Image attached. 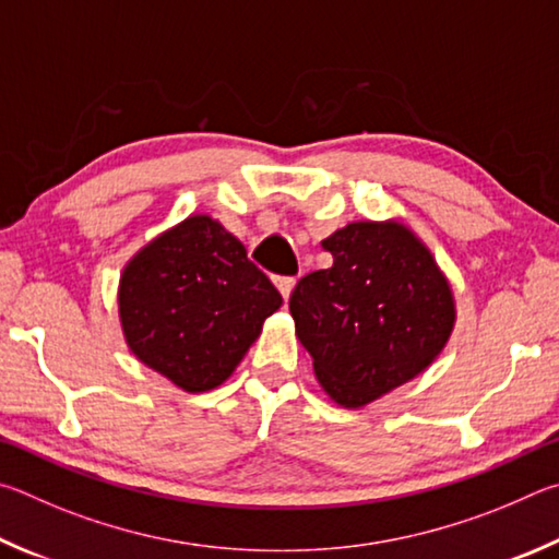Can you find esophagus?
<instances>
[{"instance_id": "obj_1", "label": "esophagus", "mask_w": 559, "mask_h": 559, "mask_svg": "<svg viewBox=\"0 0 559 559\" xmlns=\"http://www.w3.org/2000/svg\"><path fill=\"white\" fill-rule=\"evenodd\" d=\"M274 285H277L282 299L287 301L289 295H292V289H295V285H297V280L295 277H277V280H274Z\"/></svg>"}]
</instances>
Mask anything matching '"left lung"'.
Listing matches in <instances>:
<instances>
[{"mask_svg":"<svg viewBox=\"0 0 559 559\" xmlns=\"http://www.w3.org/2000/svg\"><path fill=\"white\" fill-rule=\"evenodd\" d=\"M329 270L289 297L297 338L336 405L356 409L435 364L454 331L456 307L432 252L397 221H358L321 240Z\"/></svg>","mask_w":559,"mask_h":559,"instance_id":"1","label":"left lung"}]
</instances>
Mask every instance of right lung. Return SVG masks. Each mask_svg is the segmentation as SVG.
Wrapping results in <instances>:
<instances>
[{
  "instance_id": "obj_1",
  "label": "right lung",
  "mask_w": 559,
  "mask_h": 559,
  "mask_svg": "<svg viewBox=\"0 0 559 559\" xmlns=\"http://www.w3.org/2000/svg\"><path fill=\"white\" fill-rule=\"evenodd\" d=\"M117 305L132 354L186 393H205L233 376L282 295L233 233L199 213L124 264Z\"/></svg>"
}]
</instances>
